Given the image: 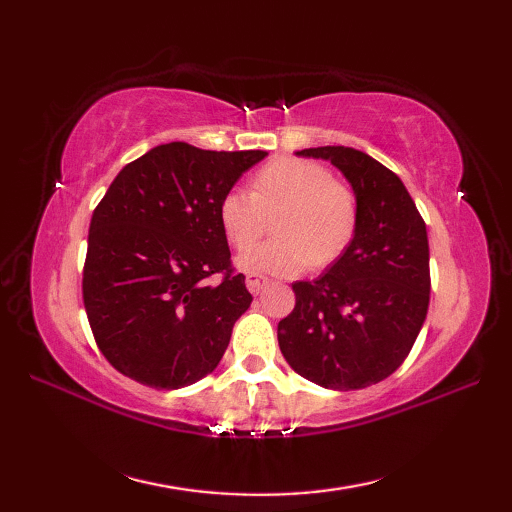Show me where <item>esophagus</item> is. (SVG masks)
<instances>
[{
	"label": "esophagus",
	"instance_id": "34e87169",
	"mask_svg": "<svg viewBox=\"0 0 512 512\" xmlns=\"http://www.w3.org/2000/svg\"><path fill=\"white\" fill-rule=\"evenodd\" d=\"M268 284H270V281L266 277H262V275H257V273H250L246 277V286H248L250 292H253V295H259V292H262Z\"/></svg>",
	"mask_w": 512,
	"mask_h": 512
}]
</instances>
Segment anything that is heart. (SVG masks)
<instances>
[{"label": "heart", "mask_w": 512, "mask_h": 512, "mask_svg": "<svg viewBox=\"0 0 512 512\" xmlns=\"http://www.w3.org/2000/svg\"><path fill=\"white\" fill-rule=\"evenodd\" d=\"M273 214L276 239L237 259L246 273L295 277L308 266L328 268L347 253L358 228L354 191L328 167L299 158L273 160L257 171L253 191H228L217 206L226 242L237 250L249 248Z\"/></svg>", "instance_id": "obj_1"}]
</instances>
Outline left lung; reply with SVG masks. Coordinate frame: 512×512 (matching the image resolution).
<instances>
[{
    "instance_id": "1",
    "label": "left lung",
    "mask_w": 512,
    "mask_h": 512,
    "mask_svg": "<svg viewBox=\"0 0 512 512\" xmlns=\"http://www.w3.org/2000/svg\"><path fill=\"white\" fill-rule=\"evenodd\" d=\"M352 184V246L312 281H295V310L277 325L281 354L310 383L350 391L391 376L416 343L429 310L427 226L405 184L352 147H312Z\"/></svg>"
}]
</instances>
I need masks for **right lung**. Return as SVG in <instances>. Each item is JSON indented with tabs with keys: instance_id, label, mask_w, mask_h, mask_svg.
Returning a JSON list of instances; mask_svg holds the SVG:
<instances>
[{
	"instance_id": "1",
	"label": "right lung",
	"mask_w": 512,
	"mask_h": 512,
	"mask_svg": "<svg viewBox=\"0 0 512 512\" xmlns=\"http://www.w3.org/2000/svg\"><path fill=\"white\" fill-rule=\"evenodd\" d=\"M266 156L167 143L114 178L90 222L83 303L118 372L180 389L220 365L253 297L231 268L217 206Z\"/></svg>"
}]
</instances>
